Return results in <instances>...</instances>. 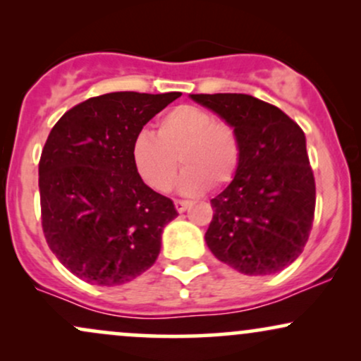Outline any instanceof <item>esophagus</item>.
I'll return each mask as SVG.
<instances>
[{"instance_id":"esophagus-1","label":"esophagus","mask_w":361,"mask_h":361,"mask_svg":"<svg viewBox=\"0 0 361 361\" xmlns=\"http://www.w3.org/2000/svg\"><path fill=\"white\" fill-rule=\"evenodd\" d=\"M190 205H192V204H190L188 200H175V207H176L178 212H185V210L188 209Z\"/></svg>"}]
</instances>
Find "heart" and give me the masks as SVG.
<instances>
[{"label": "heart", "mask_w": 361, "mask_h": 361, "mask_svg": "<svg viewBox=\"0 0 361 361\" xmlns=\"http://www.w3.org/2000/svg\"><path fill=\"white\" fill-rule=\"evenodd\" d=\"M178 157L185 169L180 178L183 193H202L224 186L235 176L241 163V142L235 128L215 120L195 105H178L157 122V137L140 130L132 142V161L146 183L168 192L175 183Z\"/></svg>", "instance_id": "b5f03b06"}]
</instances>
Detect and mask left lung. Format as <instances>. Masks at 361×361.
<instances>
[{
    "mask_svg": "<svg viewBox=\"0 0 361 361\" xmlns=\"http://www.w3.org/2000/svg\"><path fill=\"white\" fill-rule=\"evenodd\" d=\"M235 128L241 163L210 200L209 250L244 275H271L299 258L312 229L316 181L304 130L279 106L243 93L192 94Z\"/></svg>",
    "mask_w": 361,
    "mask_h": 361,
    "instance_id": "8db88e82",
    "label": "left lung"
}]
</instances>
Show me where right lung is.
Here are the masks:
<instances>
[{"mask_svg": "<svg viewBox=\"0 0 361 361\" xmlns=\"http://www.w3.org/2000/svg\"><path fill=\"white\" fill-rule=\"evenodd\" d=\"M181 93L117 91L73 106L52 127L39 163L45 241L78 279L102 287L154 264L178 212L144 183L132 161L142 127Z\"/></svg>", "mask_w": 361, "mask_h": 361, "instance_id": "1", "label": "right lung"}]
</instances>
